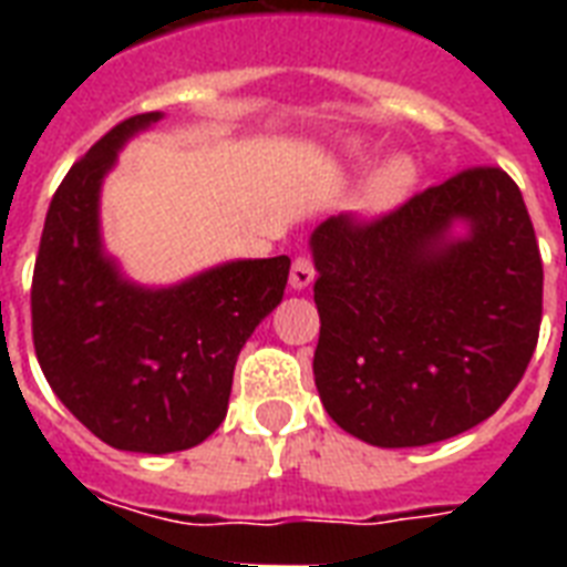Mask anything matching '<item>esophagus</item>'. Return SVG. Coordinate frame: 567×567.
I'll return each instance as SVG.
<instances>
[{
  "label": "esophagus",
  "mask_w": 567,
  "mask_h": 567,
  "mask_svg": "<svg viewBox=\"0 0 567 567\" xmlns=\"http://www.w3.org/2000/svg\"><path fill=\"white\" fill-rule=\"evenodd\" d=\"M311 282H315V261L300 252L291 265V288L293 291H302V288H309Z\"/></svg>",
  "instance_id": "obj_1"
}]
</instances>
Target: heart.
I'll return each instance as SVG.
<instances>
[{
	"label": "heart",
	"instance_id": "1",
	"mask_svg": "<svg viewBox=\"0 0 567 567\" xmlns=\"http://www.w3.org/2000/svg\"><path fill=\"white\" fill-rule=\"evenodd\" d=\"M414 182V167L405 158H388L368 176L359 194V205L364 212H385L409 194Z\"/></svg>",
	"mask_w": 567,
	"mask_h": 567
}]
</instances>
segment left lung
<instances>
[{
  "mask_svg": "<svg viewBox=\"0 0 567 567\" xmlns=\"http://www.w3.org/2000/svg\"><path fill=\"white\" fill-rule=\"evenodd\" d=\"M465 219L472 235L446 238ZM329 417L377 447H423L492 417L542 327V252L518 185L467 167L379 217L311 235Z\"/></svg>",
  "mask_w": 567,
  "mask_h": 567,
  "instance_id": "1",
  "label": "left lung"
}]
</instances>
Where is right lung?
I'll return each instance as SVG.
<instances>
[{
    "label": "right lung",
    "instance_id": "1",
    "mask_svg": "<svg viewBox=\"0 0 567 567\" xmlns=\"http://www.w3.org/2000/svg\"><path fill=\"white\" fill-rule=\"evenodd\" d=\"M158 111L123 120L70 167L49 203L31 276V338L58 400L105 444L196 447L226 417L252 329L282 302L291 258L231 261L162 291L126 282L100 247V185Z\"/></svg>",
    "mask_w": 567,
    "mask_h": 567
}]
</instances>
